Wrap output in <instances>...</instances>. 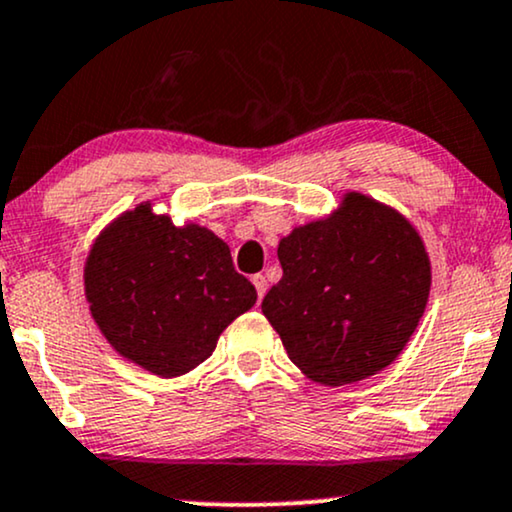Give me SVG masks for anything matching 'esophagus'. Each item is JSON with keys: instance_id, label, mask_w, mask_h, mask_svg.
<instances>
[{"instance_id": "34e87169", "label": "esophagus", "mask_w": 512, "mask_h": 512, "mask_svg": "<svg viewBox=\"0 0 512 512\" xmlns=\"http://www.w3.org/2000/svg\"><path fill=\"white\" fill-rule=\"evenodd\" d=\"M252 286H255V291H257V298H264V293H267V279H264L262 274H255L252 276Z\"/></svg>"}]
</instances>
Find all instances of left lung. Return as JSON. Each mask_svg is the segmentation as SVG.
I'll use <instances>...</instances> for the list:
<instances>
[{
    "mask_svg": "<svg viewBox=\"0 0 512 512\" xmlns=\"http://www.w3.org/2000/svg\"><path fill=\"white\" fill-rule=\"evenodd\" d=\"M283 276L262 312L305 377L346 386L389 367L424 315L432 264L415 226L346 193L329 217L281 238Z\"/></svg>",
    "mask_w": 512,
    "mask_h": 512,
    "instance_id": "left-lung-1",
    "label": "left lung"
}]
</instances>
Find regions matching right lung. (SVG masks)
<instances>
[{
  "mask_svg": "<svg viewBox=\"0 0 512 512\" xmlns=\"http://www.w3.org/2000/svg\"><path fill=\"white\" fill-rule=\"evenodd\" d=\"M83 281L90 315L116 353L164 379L205 362L257 300L224 240L200 224L174 226L152 202L95 238Z\"/></svg>",
  "mask_w": 512,
  "mask_h": 512,
  "instance_id": "right-lung-1",
  "label": "right lung"
}]
</instances>
